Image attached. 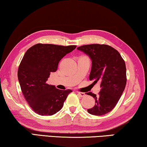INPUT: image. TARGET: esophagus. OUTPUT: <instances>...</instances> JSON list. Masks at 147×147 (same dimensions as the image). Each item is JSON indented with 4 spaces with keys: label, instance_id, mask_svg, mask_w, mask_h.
<instances>
[{
    "label": "esophagus",
    "instance_id": "34e87169",
    "mask_svg": "<svg viewBox=\"0 0 147 147\" xmlns=\"http://www.w3.org/2000/svg\"><path fill=\"white\" fill-rule=\"evenodd\" d=\"M76 93H77L80 96V97H84V96H86V94H85V93H84V92H81L77 91V92H76Z\"/></svg>",
    "mask_w": 147,
    "mask_h": 147
}]
</instances>
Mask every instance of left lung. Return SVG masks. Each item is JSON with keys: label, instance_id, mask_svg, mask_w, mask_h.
<instances>
[{"label": "left lung", "instance_id": "left-lung-1", "mask_svg": "<svg viewBox=\"0 0 147 147\" xmlns=\"http://www.w3.org/2000/svg\"><path fill=\"white\" fill-rule=\"evenodd\" d=\"M92 59L90 80L100 83V91L96 96L87 93L95 99L93 108L88 109L92 115H102L115 108L121 98L127 82L126 67L123 59L114 48L106 44L84 45L77 47Z\"/></svg>", "mask_w": 147, "mask_h": 147}]
</instances>
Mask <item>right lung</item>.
<instances>
[{
    "label": "right lung",
    "mask_w": 147,
    "mask_h": 147,
    "mask_svg": "<svg viewBox=\"0 0 147 147\" xmlns=\"http://www.w3.org/2000/svg\"><path fill=\"white\" fill-rule=\"evenodd\" d=\"M76 45L38 43L29 48L18 71V78L23 95L33 111L41 115H52L63 108L70 89L62 90L48 84L52 72L57 70L63 57Z\"/></svg>",
    "instance_id": "right-lung-1"
}]
</instances>
